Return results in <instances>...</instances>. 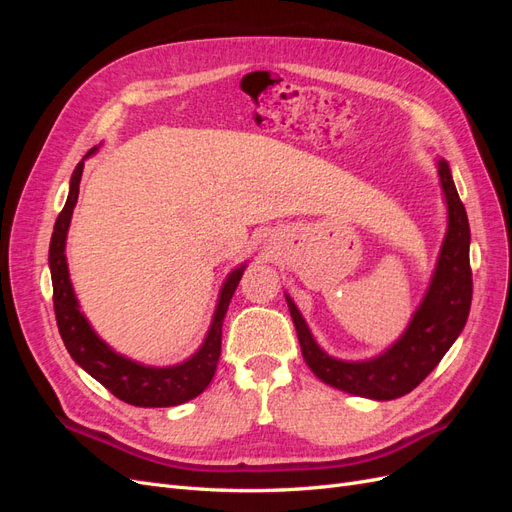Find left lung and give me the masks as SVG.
Here are the masks:
<instances>
[{"mask_svg":"<svg viewBox=\"0 0 512 512\" xmlns=\"http://www.w3.org/2000/svg\"><path fill=\"white\" fill-rule=\"evenodd\" d=\"M436 166L448 211L446 235L425 297L395 344L371 359H335L318 346L299 307L284 292L303 359L324 384L376 401L408 395L436 369L466 327L472 303L468 213L459 200L448 162L438 158Z\"/></svg>","mask_w":512,"mask_h":512,"instance_id":"1","label":"left lung"}]
</instances>
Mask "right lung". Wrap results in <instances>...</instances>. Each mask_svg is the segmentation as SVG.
Returning a JSON list of instances; mask_svg holds the SVG:
<instances>
[{"mask_svg":"<svg viewBox=\"0 0 512 512\" xmlns=\"http://www.w3.org/2000/svg\"><path fill=\"white\" fill-rule=\"evenodd\" d=\"M96 151L98 147L89 149L85 160L89 156H94ZM85 160L76 164L70 177L68 200L53 226V237L49 247L53 305L59 335L64 339V346L70 352L74 363L81 365L91 378H96L117 399L126 401V404L138 408H168L185 404V401H190L203 393L215 376V367H218V359L222 352V324L232 294H235L247 265L243 262V265L228 273L220 288L218 305H215L205 342L200 344V348L190 356V359L168 367H153L132 361L128 356L115 352L94 329H91L89 320L81 312L79 299H76L70 282L66 260L68 228L72 222L76 200H79V185L83 177Z\"/></svg>","mask_w":512,"mask_h":512,"instance_id":"1","label":"right lung"}]
</instances>
